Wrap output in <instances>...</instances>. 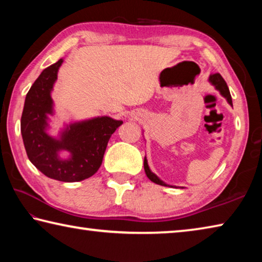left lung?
<instances>
[{
  "mask_svg": "<svg viewBox=\"0 0 262 262\" xmlns=\"http://www.w3.org/2000/svg\"><path fill=\"white\" fill-rule=\"evenodd\" d=\"M209 82L215 86L216 90H219L220 94L228 100V103L232 106L231 95H230L229 88L227 85V83H225V81L223 79V77H222L220 74H212L209 76ZM144 171H145V174H147L148 178L151 180L152 183L157 184V185H162V186H168V187H173V186H170V185L164 183V181L159 179L158 177L154 173V172H151V170H150V167L148 165L147 157H144Z\"/></svg>",
  "mask_w": 262,
  "mask_h": 262,
  "instance_id": "8db88e82",
  "label": "left lung"
}]
</instances>
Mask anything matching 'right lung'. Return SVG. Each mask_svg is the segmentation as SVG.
I'll return each mask as SVG.
<instances>
[{
  "instance_id": "add662e5",
  "label": "right lung",
  "mask_w": 262,
  "mask_h": 262,
  "mask_svg": "<svg viewBox=\"0 0 262 262\" xmlns=\"http://www.w3.org/2000/svg\"><path fill=\"white\" fill-rule=\"evenodd\" d=\"M63 59L42 70L28 92L20 119V132L30 162L48 178L75 183L94 176L103 162L110 137L121 120L96 117L69 123L57 137L47 133L54 114L51 92ZM67 151L68 159L59 152Z\"/></svg>"
}]
</instances>
